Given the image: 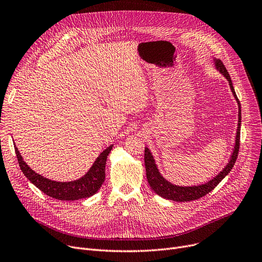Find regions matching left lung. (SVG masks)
<instances>
[{
	"label": "left lung",
	"instance_id": "left-lung-1",
	"mask_svg": "<svg viewBox=\"0 0 262 262\" xmlns=\"http://www.w3.org/2000/svg\"><path fill=\"white\" fill-rule=\"evenodd\" d=\"M214 64L216 70H219L221 72L226 79L228 80V84L230 87V90L235 96V99L238 103V107H239V120H238V128H237V135H236V143H235V147H233L232 154L230 156V159L228 161V163L226 164V167L220 172L215 177H213L211 181H209L208 183L203 184V185H199V186H191V187H182V186H176L171 184L170 182H168L166 178H163L162 175L159 173V170L157 169V166L155 163L154 157L152 155V153L149 152V149L147 147H145L144 149V162H145V171H146V178L147 182L152 188V190L155 192L156 194H158L159 196L167 199V200H171L174 202H189V201H194V200H199L201 198H203L204 195L208 194L210 191H212L221 182L223 178L231 171L233 164H235L237 157H238V153H239V147H240V126H241V105L240 102L237 98V94L235 92V89H233L232 82L230 79V76L226 70L225 66L223 64V62L214 58Z\"/></svg>",
	"mask_w": 262,
	"mask_h": 262
}]
</instances>
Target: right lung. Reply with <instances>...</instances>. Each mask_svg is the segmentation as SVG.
Wrapping results in <instances>:
<instances>
[{"label":"right lung","instance_id":"add662e5","mask_svg":"<svg viewBox=\"0 0 262 262\" xmlns=\"http://www.w3.org/2000/svg\"><path fill=\"white\" fill-rule=\"evenodd\" d=\"M113 146L114 144L103 150L92 164L90 170L84 176L80 177L79 180L68 183L51 181L49 178L36 173L23 160L16 145L15 150L21 171L39 190L42 191L47 195L59 201H76L92 196L102 187L105 181V166L107 156Z\"/></svg>","mask_w":262,"mask_h":262}]
</instances>
